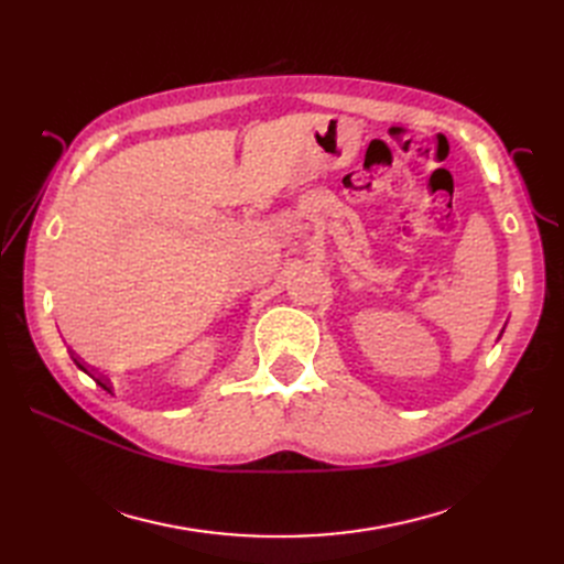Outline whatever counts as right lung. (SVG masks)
Wrapping results in <instances>:
<instances>
[{
  "mask_svg": "<svg viewBox=\"0 0 564 564\" xmlns=\"http://www.w3.org/2000/svg\"><path fill=\"white\" fill-rule=\"evenodd\" d=\"M73 360H75V365H77V367H79L82 371H87V373H89V377H94V379H96V383H98L100 388H106V390L110 392V386H108V381H106L104 377H96V371H94V369H89V365H87V362H84V360H82V357L73 355Z\"/></svg>",
  "mask_w": 564,
  "mask_h": 564,
  "instance_id": "1",
  "label": "right lung"
}]
</instances>
